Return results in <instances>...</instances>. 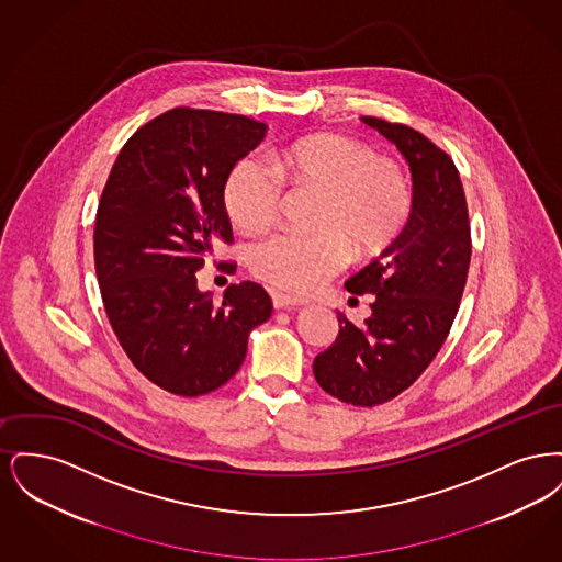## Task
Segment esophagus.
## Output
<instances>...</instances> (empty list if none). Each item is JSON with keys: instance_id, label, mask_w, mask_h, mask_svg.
Here are the masks:
<instances>
[{"instance_id": "obj_1", "label": "esophagus", "mask_w": 562, "mask_h": 562, "mask_svg": "<svg viewBox=\"0 0 562 562\" xmlns=\"http://www.w3.org/2000/svg\"><path fill=\"white\" fill-rule=\"evenodd\" d=\"M271 303H273L276 310H294V307L303 305L301 299H294V296L282 293H271Z\"/></svg>"}]
</instances>
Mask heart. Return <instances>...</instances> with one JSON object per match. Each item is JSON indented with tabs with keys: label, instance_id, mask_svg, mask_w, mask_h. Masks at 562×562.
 Instances as JSON below:
<instances>
[{
	"label": "heart",
	"instance_id": "obj_1",
	"mask_svg": "<svg viewBox=\"0 0 562 562\" xmlns=\"http://www.w3.org/2000/svg\"><path fill=\"white\" fill-rule=\"evenodd\" d=\"M280 183L321 193L322 234H280L252 250L250 268L271 286L310 293L353 257H374L401 236L411 213V183L401 164L346 134H312L278 149L271 170L240 160L229 172L225 211L246 234L268 229Z\"/></svg>",
	"mask_w": 562,
	"mask_h": 562
}]
</instances>
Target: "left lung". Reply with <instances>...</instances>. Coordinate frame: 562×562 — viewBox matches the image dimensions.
Wrapping results in <instances>:
<instances>
[{
    "mask_svg": "<svg viewBox=\"0 0 562 562\" xmlns=\"http://www.w3.org/2000/svg\"><path fill=\"white\" fill-rule=\"evenodd\" d=\"M398 147L413 177V211L401 236L346 289L374 294L371 316L356 326L337 312L339 335L314 360L322 390L353 406L396 398L442 348L465 286L472 240L465 193L453 160L424 134L364 115Z\"/></svg>",
    "mask_w": 562,
    "mask_h": 562,
    "instance_id": "left-lung-1",
    "label": "left lung"
}]
</instances>
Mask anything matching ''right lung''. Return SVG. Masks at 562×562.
<instances>
[{"instance_id":"add662e5","label":"right lung","mask_w":562,"mask_h":562,"mask_svg":"<svg viewBox=\"0 0 562 562\" xmlns=\"http://www.w3.org/2000/svg\"><path fill=\"white\" fill-rule=\"evenodd\" d=\"M244 115L170 109L126 140L94 225V268L109 322L134 367L177 396L227 383L248 335L271 316L257 282L232 284L218 305L195 271L232 241L223 189L266 136Z\"/></svg>"}]
</instances>
